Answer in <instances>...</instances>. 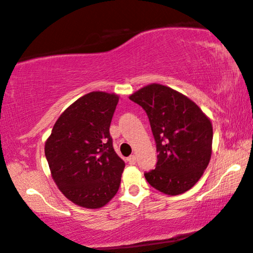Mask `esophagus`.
Here are the masks:
<instances>
[{
    "mask_svg": "<svg viewBox=\"0 0 253 253\" xmlns=\"http://www.w3.org/2000/svg\"><path fill=\"white\" fill-rule=\"evenodd\" d=\"M136 159H137L136 156H135V155H131V156H129V157H128L127 161L129 162V164H131V165H134V164L136 163Z\"/></svg>",
    "mask_w": 253,
    "mask_h": 253,
    "instance_id": "esophagus-1",
    "label": "esophagus"
}]
</instances>
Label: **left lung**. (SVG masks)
<instances>
[{"instance_id": "obj_1", "label": "left lung", "mask_w": 253, "mask_h": 253, "mask_svg": "<svg viewBox=\"0 0 253 253\" xmlns=\"http://www.w3.org/2000/svg\"><path fill=\"white\" fill-rule=\"evenodd\" d=\"M129 99L147 112L158 152L156 169L145 172V179L166 195L186 193L211 159V120L187 96L163 84L141 88Z\"/></svg>"}]
</instances>
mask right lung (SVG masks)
Segmentation results:
<instances>
[{
  "mask_svg": "<svg viewBox=\"0 0 253 253\" xmlns=\"http://www.w3.org/2000/svg\"><path fill=\"white\" fill-rule=\"evenodd\" d=\"M119 96L91 91L64 111L45 141L52 179L64 196L99 209L119 189L125 163L116 154L110 125Z\"/></svg>",
  "mask_w": 253,
  "mask_h": 253,
  "instance_id": "right-lung-1",
  "label": "right lung"
}]
</instances>
